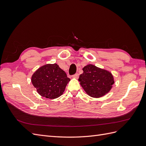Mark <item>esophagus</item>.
Wrapping results in <instances>:
<instances>
[{
  "label": "esophagus",
  "instance_id": "obj_1",
  "mask_svg": "<svg viewBox=\"0 0 146 146\" xmlns=\"http://www.w3.org/2000/svg\"><path fill=\"white\" fill-rule=\"evenodd\" d=\"M72 77H73L74 78H78V77H79V74H78V73H77V74H74Z\"/></svg>",
  "mask_w": 146,
  "mask_h": 146
}]
</instances>
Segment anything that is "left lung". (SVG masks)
<instances>
[{
	"instance_id": "8db88e82",
	"label": "left lung",
	"mask_w": 146,
	"mask_h": 146,
	"mask_svg": "<svg viewBox=\"0 0 146 146\" xmlns=\"http://www.w3.org/2000/svg\"><path fill=\"white\" fill-rule=\"evenodd\" d=\"M83 70L78 81L87 94L92 98H99L111 90L114 83L111 72L92 64L86 65Z\"/></svg>"
}]
</instances>
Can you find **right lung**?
<instances>
[{"label": "right lung", "instance_id": "obj_1", "mask_svg": "<svg viewBox=\"0 0 146 146\" xmlns=\"http://www.w3.org/2000/svg\"><path fill=\"white\" fill-rule=\"evenodd\" d=\"M69 81L66 72L56 63L41 66L32 76V83L38 94L50 99L62 95Z\"/></svg>", "mask_w": 146, "mask_h": 146}]
</instances>
